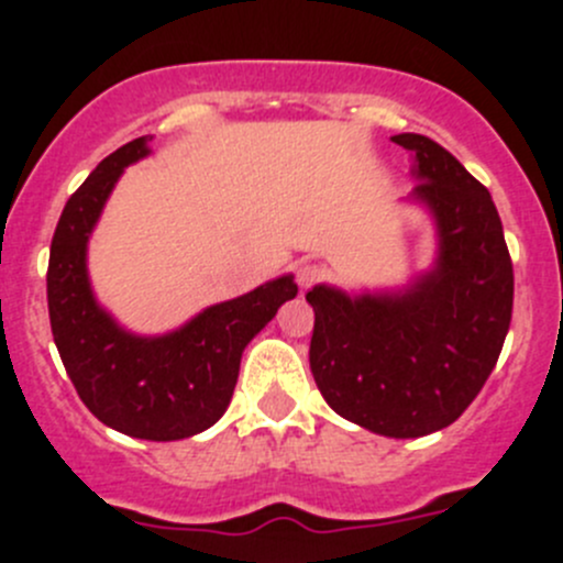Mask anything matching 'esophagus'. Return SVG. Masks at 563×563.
Masks as SVG:
<instances>
[{"mask_svg": "<svg viewBox=\"0 0 563 563\" xmlns=\"http://www.w3.org/2000/svg\"><path fill=\"white\" fill-rule=\"evenodd\" d=\"M321 266H316V264H299V269H297V286L302 288V291H308V288H313L318 280H321Z\"/></svg>", "mask_w": 563, "mask_h": 563, "instance_id": "1", "label": "esophagus"}]
</instances>
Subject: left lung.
<instances>
[{"instance_id":"8db88e82","label":"left lung","mask_w":563,"mask_h":563,"mask_svg":"<svg viewBox=\"0 0 563 563\" xmlns=\"http://www.w3.org/2000/svg\"><path fill=\"white\" fill-rule=\"evenodd\" d=\"M391 141L411 152L417 187L402 203L433 223V261L400 286H313L310 371L343 419L419 439L450 428L485 387L512 321L515 277L487 187L428 135Z\"/></svg>"}]
</instances>
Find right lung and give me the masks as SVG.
<instances>
[{
	"label": "right lung",
	"mask_w": 563,
	"mask_h": 563,
	"mask_svg": "<svg viewBox=\"0 0 563 563\" xmlns=\"http://www.w3.org/2000/svg\"><path fill=\"white\" fill-rule=\"evenodd\" d=\"M152 135L98 163L56 223L48 258V316L62 365L84 406L124 435L179 441L212 428L229 408L242 351L297 297L291 272L242 297L209 305L163 334L122 327L95 297L89 240L124 168L152 155Z\"/></svg>",
	"instance_id": "right-lung-1"
}]
</instances>
